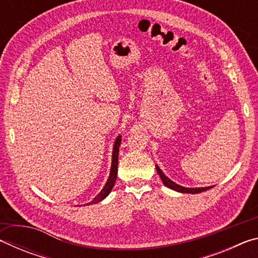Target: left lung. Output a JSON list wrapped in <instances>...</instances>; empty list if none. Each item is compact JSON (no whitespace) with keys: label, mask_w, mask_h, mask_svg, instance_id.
Listing matches in <instances>:
<instances>
[{"label":"left lung","mask_w":258,"mask_h":258,"mask_svg":"<svg viewBox=\"0 0 258 258\" xmlns=\"http://www.w3.org/2000/svg\"><path fill=\"white\" fill-rule=\"evenodd\" d=\"M156 169L159 174L161 181L164 182V184L166 186H168L169 189H172V190L183 192V194H199V192L206 191V190L212 189V187H213V186H207V187H184V186H181V185L176 184V183H174L172 180H169V178L166 176L163 172H161V169L158 167V166H156Z\"/></svg>","instance_id":"1"}]
</instances>
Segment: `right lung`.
Segmentation results:
<instances>
[{"instance_id": "right-lung-1", "label": "right lung", "mask_w": 258, "mask_h": 258, "mask_svg": "<svg viewBox=\"0 0 258 258\" xmlns=\"http://www.w3.org/2000/svg\"><path fill=\"white\" fill-rule=\"evenodd\" d=\"M120 141H121V139H120V135H119V137L116 139L115 146H113L110 175H109V178H108V181L106 183V185L103 186V189L101 190V192H100L97 197H95L90 204H97V203L101 202V200H103L109 194H110L111 189L113 187V185H115V182H116V178H117V171H118V152H119ZM90 204H87V205H90Z\"/></svg>"}]
</instances>
